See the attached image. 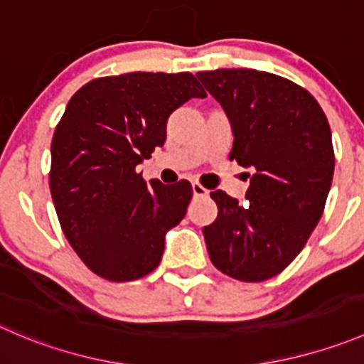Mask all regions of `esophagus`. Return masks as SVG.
Segmentation results:
<instances>
[{
	"mask_svg": "<svg viewBox=\"0 0 364 364\" xmlns=\"http://www.w3.org/2000/svg\"><path fill=\"white\" fill-rule=\"evenodd\" d=\"M192 192H193V197L208 196V190L204 188L203 185H199V183H192Z\"/></svg>",
	"mask_w": 364,
	"mask_h": 364,
	"instance_id": "1",
	"label": "esophagus"
}]
</instances>
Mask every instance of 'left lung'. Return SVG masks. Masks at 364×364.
Listing matches in <instances>:
<instances>
[{"label": "left lung", "instance_id": "1", "mask_svg": "<svg viewBox=\"0 0 364 364\" xmlns=\"http://www.w3.org/2000/svg\"><path fill=\"white\" fill-rule=\"evenodd\" d=\"M232 132L229 158L250 168L245 203L211 192L218 215L203 229L211 263L259 283L295 259L322 217L334 174L326 114L315 97L277 74L254 69L197 73Z\"/></svg>", "mask_w": 364, "mask_h": 364}]
</instances>
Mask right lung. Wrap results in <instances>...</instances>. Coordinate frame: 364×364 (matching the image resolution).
I'll list each match as a JSON object with an SVG mask.
<instances>
[{
  "instance_id": "add662e5",
  "label": "right lung",
  "mask_w": 364,
  "mask_h": 364,
  "mask_svg": "<svg viewBox=\"0 0 364 364\" xmlns=\"http://www.w3.org/2000/svg\"><path fill=\"white\" fill-rule=\"evenodd\" d=\"M206 97L190 73H128L88 81L65 107L51 142L49 188L63 235L94 274L124 283L160 264L192 185L144 181L136 165L165 144L167 121Z\"/></svg>"
}]
</instances>
